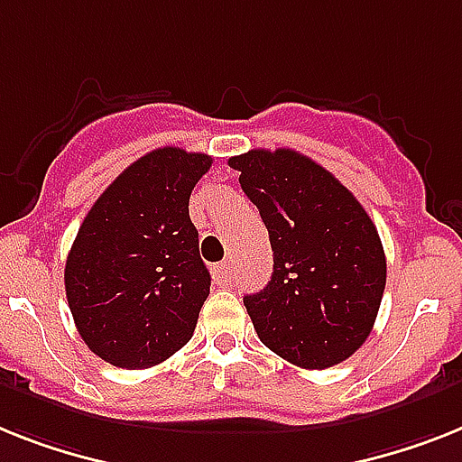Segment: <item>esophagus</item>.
Masks as SVG:
<instances>
[{
  "label": "esophagus",
  "instance_id": "1",
  "mask_svg": "<svg viewBox=\"0 0 462 462\" xmlns=\"http://www.w3.org/2000/svg\"><path fill=\"white\" fill-rule=\"evenodd\" d=\"M212 276H215V281L219 285H228L231 283V278H234V266L228 264V262H222V264H217L215 269H212Z\"/></svg>",
  "mask_w": 462,
  "mask_h": 462
}]
</instances>
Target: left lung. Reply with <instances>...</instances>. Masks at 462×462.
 Returning <instances> with one entry per match:
<instances>
[{"label": "left lung", "mask_w": 462, "mask_h": 462, "mask_svg": "<svg viewBox=\"0 0 462 462\" xmlns=\"http://www.w3.org/2000/svg\"><path fill=\"white\" fill-rule=\"evenodd\" d=\"M269 231L273 273L245 295L259 340L300 368H330L371 335L387 262L352 190L292 148L228 158Z\"/></svg>", "instance_id": "obj_1"}]
</instances>
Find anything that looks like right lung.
<instances>
[{
    "label": "right lung",
    "instance_id": "right-lung-1",
    "mask_svg": "<svg viewBox=\"0 0 462 462\" xmlns=\"http://www.w3.org/2000/svg\"><path fill=\"white\" fill-rule=\"evenodd\" d=\"M205 153L155 148L91 205L66 259V297L78 333L117 368H151L193 337L209 272L189 217Z\"/></svg>",
    "mask_w": 462,
    "mask_h": 462
}]
</instances>
